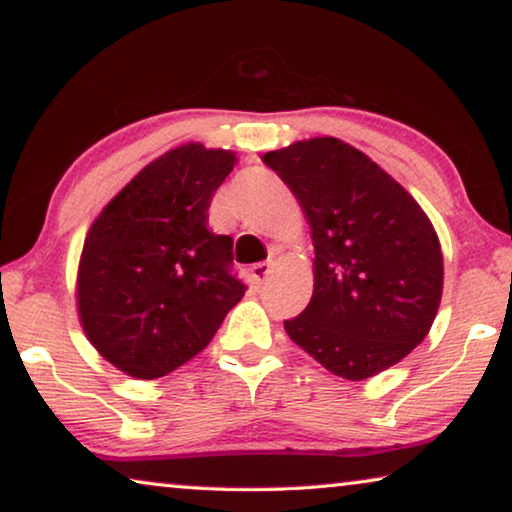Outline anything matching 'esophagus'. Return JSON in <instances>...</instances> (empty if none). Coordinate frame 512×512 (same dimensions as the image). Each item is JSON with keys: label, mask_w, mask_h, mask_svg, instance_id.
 <instances>
[{"label": "esophagus", "mask_w": 512, "mask_h": 512, "mask_svg": "<svg viewBox=\"0 0 512 512\" xmlns=\"http://www.w3.org/2000/svg\"><path fill=\"white\" fill-rule=\"evenodd\" d=\"M273 273V264L271 262H259L253 266V280L255 285H264L269 276Z\"/></svg>", "instance_id": "1"}]
</instances>
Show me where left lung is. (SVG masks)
Masks as SVG:
<instances>
[{"instance_id": "1", "label": "left lung", "mask_w": 512, "mask_h": 512, "mask_svg": "<svg viewBox=\"0 0 512 512\" xmlns=\"http://www.w3.org/2000/svg\"><path fill=\"white\" fill-rule=\"evenodd\" d=\"M310 225L312 299L285 331L342 379L400 363L432 329L444 289L439 236L391 174L338 137L264 154Z\"/></svg>"}]
</instances>
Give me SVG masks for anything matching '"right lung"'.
Masks as SVG:
<instances>
[{"instance_id": "right-lung-1", "label": "right lung", "mask_w": 512, "mask_h": 512, "mask_svg": "<svg viewBox=\"0 0 512 512\" xmlns=\"http://www.w3.org/2000/svg\"><path fill=\"white\" fill-rule=\"evenodd\" d=\"M230 149L186 142L151 160L98 213L82 246L75 303L87 340L114 368L158 379L209 345L246 287L232 239L207 227L234 170Z\"/></svg>"}]
</instances>
